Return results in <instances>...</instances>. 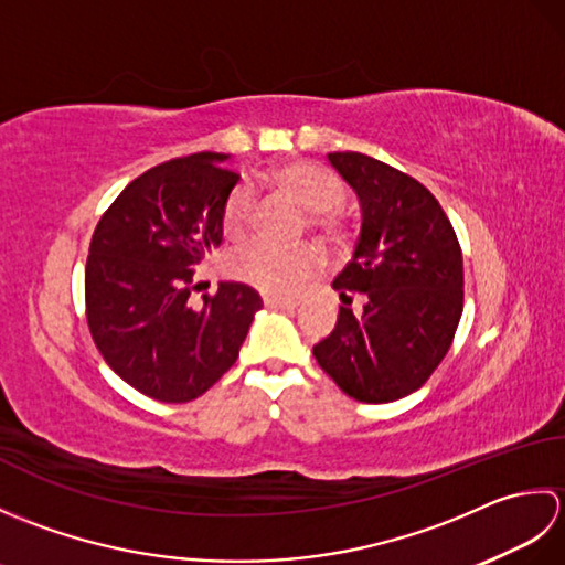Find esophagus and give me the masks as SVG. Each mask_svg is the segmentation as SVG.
Wrapping results in <instances>:
<instances>
[{"instance_id": "esophagus-1", "label": "esophagus", "mask_w": 565, "mask_h": 565, "mask_svg": "<svg viewBox=\"0 0 565 565\" xmlns=\"http://www.w3.org/2000/svg\"><path fill=\"white\" fill-rule=\"evenodd\" d=\"M264 306H267V308H274V310H294L298 303L294 301V298H276V296H267V298H264Z\"/></svg>"}]
</instances>
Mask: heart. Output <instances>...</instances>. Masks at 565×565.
<instances>
[{
  "instance_id": "b5f03b06",
  "label": "heart",
  "mask_w": 565,
  "mask_h": 565,
  "mask_svg": "<svg viewBox=\"0 0 565 565\" xmlns=\"http://www.w3.org/2000/svg\"><path fill=\"white\" fill-rule=\"evenodd\" d=\"M274 189L291 199L298 209L310 213V223L326 235L328 239H340L342 227L338 221V211L344 203V184L342 179L330 172L328 167L308 160H296L279 167L271 174ZM252 201L249 189L235 186L227 194L223 211H221V225L227 237H239L249 225L252 218ZM322 264L320 252L313 245H303L296 249H276L269 245H247L237 249L227 259V271H231L237 281H245L255 286L262 294L269 296H291L298 286H301L308 276H313Z\"/></svg>"
}]
</instances>
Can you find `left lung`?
I'll list each match as a JSON object with an SVG mask.
<instances>
[{"label":"left lung","mask_w":565,"mask_h":565,"mask_svg":"<svg viewBox=\"0 0 565 565\" xmlns=\"http://www.w3.org/2000/svg\"><path fill=\"white\" fill-rule=\"evenodd\" d=\"M328 162L359 199L352 262L332 289L338 326L313 347L320 369L354 401L391 403L417 391L449 352L463 310V259L439 201L395 167L362 152ZM352 292L367 298L356 317Z\"/></svg>","instance_id":"left-lung-1"}]
</instances>
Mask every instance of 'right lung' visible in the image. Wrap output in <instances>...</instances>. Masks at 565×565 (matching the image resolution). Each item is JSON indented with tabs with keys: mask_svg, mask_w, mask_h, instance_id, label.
Segmentation results:
<instances>
[{
	"mask_svg": "<svg viewBox=\"0 0 565 565\" xmlns=\"http://www.w3.org/2000/svg\"><path fill=\"white\" fill-rule=\"evenodd\" d=\"M231 154L196 152L134 179L92 235L84 296L94 344L148 398L189 403L235 364L262 308L255 289L221 281L189 301L194 269L223 243L221 211L237 184Z\"/></svg>",
	"mask_w": 565,
	"mask_h": 565,
	"instance_id": "add662e5",
	"label": "right lung"
}]
</instances>
